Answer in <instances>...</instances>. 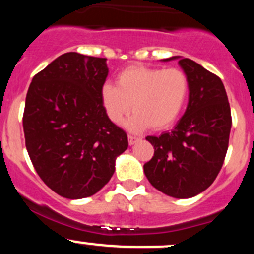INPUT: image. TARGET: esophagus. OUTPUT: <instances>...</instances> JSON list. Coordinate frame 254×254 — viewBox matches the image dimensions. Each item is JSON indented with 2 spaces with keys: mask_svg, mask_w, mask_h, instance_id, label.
Wrapping results in <instances>:
<instances>
[{
  "mask_svg": "<svg viewBox=\"0 0 254 254\" xmlns=\"http://www.w3.org/2000/svg\"><path fill=\"white\" fill-rule=\"evenodd\" d=\"M127 139H129V144L130 145H133L136 143V142L141 141V137H137V136H133V135H129L127 136Z\"/></svg>",
  "mask_w": 254,
  "mask_h": 254,
  "instance_id": "obj_1",
  "label": "esophagus"
}]
</instances>
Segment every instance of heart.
<instances>
[{"instance_id":"1","label":"heart","mask_w":254,"mask_h":254,"mask_svg":"<svg viewBox=\"0 0 254 254\" xmlns=\"http://www.w3.org/2000/svg\"><path fill=\"white\" fill-rule=\"evenodd\" d=\"M189 92V78L180 69L131 65L119 72L117 86L104 84L101 103L115 124H121L132 107L135 113L125 123L127 129L139 132L150 127L159 131L178 121Z\"/></svg>"}]
</instances>
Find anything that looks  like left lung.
<instances>
[{
  "label": "left lung",
  "instance_id": "1",
  "mask_svg": "<svg viewBox=\"0 0 254 254\" xmlns=\"http://www.w3.org/2000/svg\"><path fill=\"white\" fill-rule=\"evenodd\" d=\"M178 60L190 83L185 113L171 132L148 136L154 156L143 166L154 188L174 198H191L209 188L222 167L232 116L221 78L189 58Z\"/></svg>",
  "mask_w": 254,
  "mask_h": 254
}]
</instances>
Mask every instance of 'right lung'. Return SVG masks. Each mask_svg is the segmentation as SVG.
Here are the masks:
<instances>
[{
  "label": "right lung",
  "instance_id": "add662e5",
  "mask_svg": "<svg viewBox=\"0 0 254 254\" xmlns=\"http://www.w3.org/2000/svg\"><path fill=\"white\" fill-rule=\"evenodd\" d=\"M106 58L66 52L32 78L26 95V148L38 176L68 199L93 196L127 149L124 130L101 103Z\"/></svg>",
  "mask_w": 254,
  "mask_h": 254
}]
</instances>
